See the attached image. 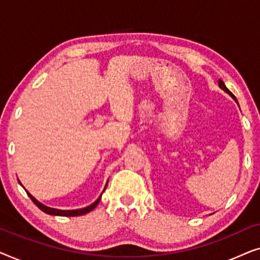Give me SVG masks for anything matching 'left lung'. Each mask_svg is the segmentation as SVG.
I'll return each mask as SVG.
<instances>
[{"label":"left lung","instance_id":"left-lung-1","mask_svg":"<svg viewBox=\"0 0 260 260\" xmlns=\"http://www.w3.org/2000/svg\"><path fill=\"white\" fill-rule=\"evenodd\" d=\"M219 87H220V88H221V90H222V91H225L227 94H230V95H231V97H232V98L234 99V101H236V102L238 103V101H237V98H236V97H234V94L232 93V92H231V91L229 90V88H227V87H226V85H225V84H223V81H222L221 79H220V80H219Z\"/></svg>","mask_w":260,"mask_h":260}]
</instances>
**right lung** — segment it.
I'll use <instances>...</instances> for the list:
<instances>
[{
	"label": "right lung",
	"mask_w": 260,
	"mask_h": 260,
	"mask_svg": "<svg viewBox=\"0 0 260 260\" xmlns=\"http://www.w3.org/2000/svg\"><path fill=\"white\" fill-rule=\"evenodd\" d=\"M17 180H19V179H17ZM108 182H109V181H108ZM108 182H106V184H105L104 190L106 189V186H108ZM19 183L21 184V186H22V183L20 182V180H19ZM22 187H23V186H22ZM23 188H24V187H23ZM24 190H26V188H24ZM104 190H103V193H104ZM26 191H27L28 197H29V198L31 199V201H33L34 204L37 205L38 207L40 208L42 212H45L46 214L56 215V216H79V215L86 214V213L93 211V209L95 208V206H97V205L99 204V201H101L102 194H103V193H102L101 195H99V198L97 199V200H95L92 205L87 206V207L79 208V209H58V208H52V207H48V206H45L44 204H41L40 201H38L37 199H35V198L33 197V195H31V194L29 193V191H28V190H26Z\"/></svg>",
	"instance_id": "1"
}]
</instances>
